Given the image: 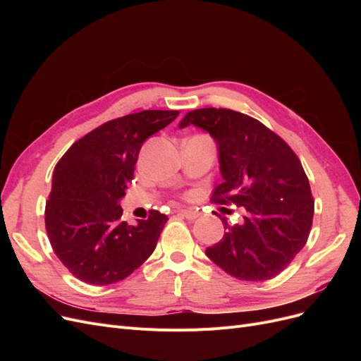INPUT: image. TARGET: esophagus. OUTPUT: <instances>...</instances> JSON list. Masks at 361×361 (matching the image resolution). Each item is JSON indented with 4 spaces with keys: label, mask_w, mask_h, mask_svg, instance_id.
I'll list each match as a JSON object with an SVG mask.
<instances>
[{
    "label": "esophagus",
    "mask_w": 361,
    "mask_h": 361,
    "mask_svg": "<svg viewBox=\"0 0 361 361\" xmlns=\"http://www.w3.org/2000/svg\"><path fill=\"white\" fill-rule=\"evenodd\" d=\"M178 214L187 218V220H197L199 215H200L199 212H195V211H192V209H179Z\"/></svg>",
    "instance_id": "obj_1"
}]
</instances>
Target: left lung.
<instances>
[{"mask_svg":"<svg viewBox=\"0 0 361 361\" xmlns=\"http://www.w3.org/2000/svg\"><path fill=\"white\" fill-rule=\"evenodd\" d=\"M197 126L218 147L223 182L212 202L244 207L241 224H224L206 256L239 280L262 281L285 269L307 243L313 220L309 179L298 157L259 120L227 108H200L179 128Z\"/></svg>","mask_w":361,"mask_h":361,"instance_id":"obj_1","label":"left lung"}]
</instances>
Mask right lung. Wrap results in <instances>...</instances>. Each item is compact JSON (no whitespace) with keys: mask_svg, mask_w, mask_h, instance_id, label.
<instances>
[{"mask_svg":"<svg viewBox=\"0 0 361 361\" xmlns=\"http://www.w3.org/2000/svg\"><path fill=\"white\" fill-rule=\"evenodd\" d=\"M179 111L146 110L110 120L73 143L57 162L45 209L54 253L72 274L105 286L126 279L154 253L167 215L122 221L120 200L145 141Z\"/></svg>","mask_w":361,"mask_h":361,"instance_id":"add662e5","label":"right lung"}]
</instances>
